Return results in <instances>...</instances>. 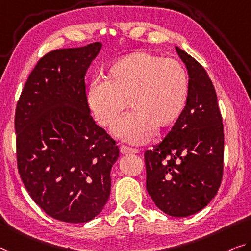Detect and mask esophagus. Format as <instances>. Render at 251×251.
I'll return each mask as SVG.
<instances>
[{
    "instance_id": "34e87169",
    "label": "esophagus",
    "mask_w": 251,
    "mask_h": 251,
    "mask_svg": "<svg viewBox=\"0 0 251 251\" xmlns=\"http://www.w3.org/2000/svg\"><path fill=\"white\" fill-rule=\"evenodd\" d=\"M120 152L122 155H128V153H139V149L131 148V147H128V146L122 145L120 147Z\"/></svg>"
}]
</instances>
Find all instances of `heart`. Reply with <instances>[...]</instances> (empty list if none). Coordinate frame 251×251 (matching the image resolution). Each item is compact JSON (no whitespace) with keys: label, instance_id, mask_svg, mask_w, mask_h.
<instances>
[{"label":"heart","instance_id":"b5f03b06","mask_svg":"<svg viewBox=\"0 0 251 251\" xmlns=\"http://www.w3.org/2000/svg\"><path fill=\"white\" fill-rule=\"evenodd\" d=\"M188 98L187 73L178 60L136 51L115 61L107 80H94L88 104L100 125L109 126L128 107L133 111L113 126V133L132 144H144L157 126L166 128L183 114Z\"/></svg>","mask_w":251,"mask_h":251}]
</instances>
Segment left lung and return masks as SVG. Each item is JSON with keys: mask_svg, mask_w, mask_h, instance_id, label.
Returning a JSON list of instances; mask_svg holds the SVG:
<instances>
[{"mask_svg": "<svg viewBox=\"0 0 251 251\" xmlns=\"http://www.w3.org/2000/svg\"><path fill=\"white\" fill-rule=\"evenodd\" d=\"M188 73L185 110L164 140L146 150L148 194L166 214H195L218 193L223 174L222 117L214 86L204 67L178 47Z\"/></svg>", "mask_w": 251, "mask_h": 251, "instance_id": "obj_1", "label": "left lung"}]
</instances>
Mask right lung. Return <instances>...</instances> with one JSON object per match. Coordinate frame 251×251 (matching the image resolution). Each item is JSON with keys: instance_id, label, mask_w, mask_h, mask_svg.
<instances>
[{"instance_id": "right-lung-1", "label": "right lung", "mask_w": 251, "mask_h": 251, "mask_svg": "<svg viewBox=\"0 0 251 251\" xmlns=\"http://www.w3.org/2000/svg\"><path fill=\"white\" fill-rule=\"evenodd\" d=\"M101 47L94 42L45 55L15 109L19 174L37 205L59 221H91L110 196L119 148L92 118L85 88Z\"/></svg>"}]
</instances>
